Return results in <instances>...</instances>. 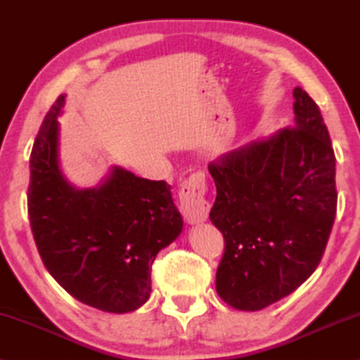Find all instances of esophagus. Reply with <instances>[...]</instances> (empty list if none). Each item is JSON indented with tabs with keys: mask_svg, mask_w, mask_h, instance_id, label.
Segmentation results:
<instances>
[{
	"mask_svg": "<svg viewBox=\"0 0 360 360\" xmlns=\"http://www.w3.org/2000/svg\"><path fill=\"white\" fill-rule=\"evenodd\" d=\"M179 208L188 224L205 222L210 214V203L205 198V176L193 173L182 182L179 192Z\"/></svg>",
	"mask_w": 360,
	"mask_h": 360,
	"instance_id": "esophagus-1",
	"label": "esophagus"
}]
</instances>
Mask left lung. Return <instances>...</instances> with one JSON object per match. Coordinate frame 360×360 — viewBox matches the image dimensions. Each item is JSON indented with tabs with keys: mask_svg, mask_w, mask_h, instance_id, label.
I'll list each match as a JSON object with an SVG mask.
<instances>
[{
	"mask_svg": "<svg viewBox=\"0 0 360 360\" xmlns=\"http://www.w3.org/2000/svg\"><path fill=\"white\" fill-rule=\"evenodd\" d=\"M292 129L251 141L210 163L216 202L210 219L225 252L217 295L259 311L281 300L319 265L337 212L335 154L321 111L294 89Z\"/></svg>",
	"mask_w": 360,
	"mask_h": 360,
	"instance_id": "8db88e82",
	"label": "left lung"
}]
</instances>
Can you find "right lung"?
Returning <instances> with one entry per match:
<instances>
[{"label": "right lung", "instance_id": "obj_1", "mask_svg": "<svg viewBox=\"0 0 360 360\" xmlns=\"http://www.w3.org/2000/svg\"><path fill=\"white\" fill-rule=\"evenodd\" d=\"M65 98L46 114L30 155L36 246L47 271L76 300L108 313L135 311L150 295L152 262L184 222L165 181L114 165L95 187L71 184L60 165Z\"/></svg>", "mask_w": 360, "mask_h": 360}]
</instances>
